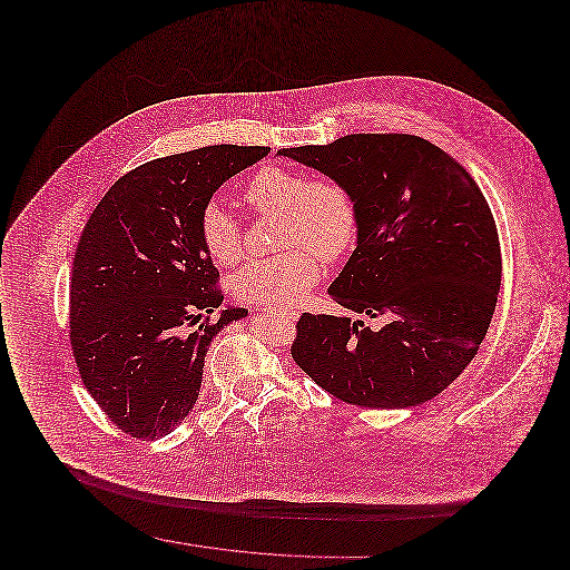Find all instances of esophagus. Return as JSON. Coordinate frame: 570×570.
Instances as JSON below:
<instances>
[{
	"label": "esophagus",
	"instance_id": "1",
	"mask_svg": "<svg viewBox=\"0 0 570 570\" xmlns=\"http://www.w3.org/2000/svg\"><path fill=\"white\" fill-rule=\"evenodd\" d=\"M282 316H284V318H291V321H295V318H298V312H282Z\"/></svg>",
	"mask_w": 570,
	"mask_h": 570
}]
</instances>
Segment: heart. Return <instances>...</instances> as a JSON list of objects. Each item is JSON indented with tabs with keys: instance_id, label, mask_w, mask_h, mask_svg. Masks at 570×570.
Wrapping results in <instances>:
<instances>
[{
	"instance_id": "heart-1",
	"label": "heart",
	"mask_w": 570,
	"mask_h": 570,
	"mask_svg": "<svg viewBox=\"0 0 570 570\" xmlns=\"http://www.w3.org/2000/svg\"><path fill=\"white\" fill-rule=\"evenodd\" d=\"M245 200L256 212L282 214V245L293 249L245 265L233 277V293L252 305L295 307L321 277L313 254L333 263L353 244V196L333 177L307 179L298 170L265 166L247 181ZM198 235L219 265L239 261L242 228L217 200L205 205Z\"/></svg>"
}]
</instances>
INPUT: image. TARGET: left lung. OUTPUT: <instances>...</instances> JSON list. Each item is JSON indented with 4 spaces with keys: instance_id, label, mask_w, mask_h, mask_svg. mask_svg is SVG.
I'll return each instance as SVG.
<instances>
[{
    "instance_id": "obj_1",
    "label": "left lung",
    "mask_w": 570,
    "mask_h": 570,
    "mask_svg": "<svg viewBox=\"0 0 570 570\" xmlns=\"http://www.w3.org/2000/svg\"><path fill=\"white\" fill-rule=\"evenodd\" d=\"M353 196L356 247L328 286L344 316L303 314L291 354L333 397L419 406L485 340L502 279L495 222L470 173L412 135H348L279 149ZM365 313L375 325L354 315Z\"/></svg>"
}]
</instances>
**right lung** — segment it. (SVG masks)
<instances>
[{
  "instance_id": "right-lung-1",
  "label": "right lung",
  "mask_w": 570,
  "mask_h": 570,
  "mask_svg": "<svg viewBox=\"0 0 570 570\" xmlns=\"http://www.w3.org/2000/svg\"><path fill=\"white\" fill-rule=\"evenodd\" d=\"M269 147L212 145L115 181L82 228L70 282V342L82 384L138 440L170 434L196 404L217 331L247 316L222 305L198 219L214 191Z\"/></svg>"
}]
</instances>
